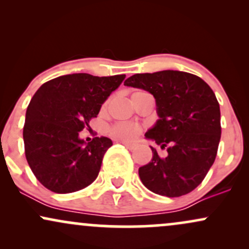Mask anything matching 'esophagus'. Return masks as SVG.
I'll list each match as a JSON object with an SVG mask.
<instances>
[{
  "mask_svg": "<svg viewBox=\"0 0 249 249\" xmlns=\"http://www.w3.org/2000/svg\"><path fill=\"white\" fill-rule=\"evenodd\" d=\"M122 144L124 145V146H126L128 150H133L134 147H136V144H133V142H122Z\"/></svg>",
  "mask_w": 249,
  "mask_h": 249,
  "instance_id": "esophagus-1",
  "label": "esophagus"
}]
</instances>
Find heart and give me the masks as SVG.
<instances>
[{"mask_svg":"<svg viewBox=\"0 0 249 249\" xmlns=\"http://www.w3.org/2000/svg\"><path fill=\"white\" fill-rule=\"evenodd\" d=\"M142 91H137L134 93H141ZM133 93V95H134ZM141 128L137 125L131 124V123H121V124H116L111 127V133L119 139H133L138 136Z\"/></svg>","mask_w":249,"mask_h":249,"instance_id":"obj_1","label":"heart"}]
</instances>
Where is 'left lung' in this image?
Here are the masks:
<instances>
[{
    "mask_svg": "<svg viewBox=\"0 0 249 249\" xmlns=\"http://www.w3.org/2000/svg\"><path fill=\"white\" fill-rule=\"evenodd\" d=\"M124 85L152 93L159 119L145 137L167 150L162 158L151 146L152 159L138 171L144 186L168 198L192 192L215 160L221 137L213 90L200 77L176 70L136 73Z\"/></svg>",
    "mask_w": 249,
    "mask_h": 249,
    "instance_id": "obj_1",
    "label": "left lung"
}]
</instances>
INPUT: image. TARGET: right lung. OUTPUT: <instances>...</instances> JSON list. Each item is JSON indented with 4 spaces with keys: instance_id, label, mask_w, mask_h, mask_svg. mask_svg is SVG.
Masks as SVG:
<instances>
[{
    "instance_id": "right-lung-1",
    "label": "right lung",
    "mask_w": 249,
    "mask_h": 249,
    "mask_svg": "<svg viewBox=\"0 0 249 249\" xmlns=\"http://www.w3.org/2000/svg\"><path fill=\"white\" fill-rule=\"evenodd\" d=\"M124 78L72 73L51 79L36 91L25 113L23 141L28 164L43 186L64 194L95 181L112 141L95 137L85 142L78 134L90 128L89 123Z\"/></svg>"
}]
</instances>
